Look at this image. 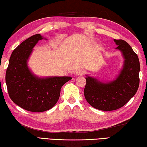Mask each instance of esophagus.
Masks as SVG:
<instances>
[{
  "mask_svg": "<svg viewBox=\"0 0 147 147\" xmlns=\"http://www.w3.org/2000/svg\"><path fill=\"white\" fill-rule=\"evenodd\" d=\"M85 73H86V71H85V70L84 69H82V68H81V69H78V70L76 71V74L77 75H84V74H85Z\"/></svg>",
  "mask_w": 147,
  "mask_h": 147,
  "instance_id": "esophagus-1",
  "label": "esophagus"
}]
</instances>
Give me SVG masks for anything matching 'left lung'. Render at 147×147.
Here are the masks:
<instances>
[{"mask_svg": "<svg viewBox=\"0 0 147 147\" xmlns=\"http://www.w3.org/2000/svg\"><path fill=\"white\" fill-rule=\"evenodd\" d=\"M124 58L123 68L117 78L103 83L91 77L86 78L85 99L96 109L109 111L123 107L136 94L139 85L140 64L138 55L123 40H114Z\"/></svg>", "mask_w": 147, "mask_h": 147, "instance_id": "obj_1", "label": "left lung"}]
</instances>
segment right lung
Returning a JSON list of instances; mask_svg holds the SVG:
<instances>
[{
    "label": "right lung",
    "mask_w": 147,
    "mask_h": 147,
    "mask_svg": "<svg viewBox=\"0 0 147 147\" xmlns=\"http://www.w3.org/2000/svg\"><path fill=\"white\" fill-rule=\"evenodd\" d=\"M43 39L40 34L33 35L13 50L6 72V83L9 98L23 109L43 112L54 106L59 99L61 89L70 77L39 78L31 73L27 60L32 48Z\"/></svg>",
    "instance_id": "right-lung-1"
}]
</instances>
